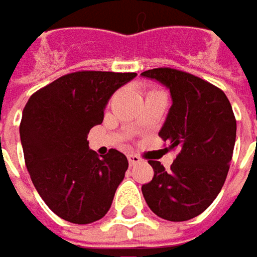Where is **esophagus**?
<instances>
[{"label": "esophagus", "mask_w": 257, "mask_h": 257, "mask_svg": "<svg viewBox=\"0 0 257 257\" xmlns=\"http://www.w3.org/2000/svg\"><path fill=\"white\" fill-rule=\"evenodd\" d=\"M128 162H130V165H138L142 162V158L138 155H133V154H130L128 155Z\"/></svg>", "instance_id": "1"}]
</instances>
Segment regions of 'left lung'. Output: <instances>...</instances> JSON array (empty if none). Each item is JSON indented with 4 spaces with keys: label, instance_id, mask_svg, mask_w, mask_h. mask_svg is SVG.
<instances>
[{
    "label": "left lung",
    "instance_id": "1",
    "mask_svg": "<svg viewBox=\"0 0 257 257\" xmlns=\"http://www.w3.org/2000/svg\"><path fill=\"white\" fill-rule=\"evenodd\" d=\"M143 77L164 84L173 105L159 136L178 155L165 170L149 161L154 178L142 186L151 211L167 221H187L209 208L221 192L232 158L237 122L225 93L193 74L154 68Z\"/></svg>",
    "mask_w": 257,
    "mask_h": 257
}]
</instances>
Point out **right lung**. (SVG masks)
Segmentation results:
<instances>
[{
    "label": "right lung",
    "mask_w": 257,
    "mask_h": 257,
    "mask_svg": "<svg viewBox=\"0 0 257 257\" xmlns=\"http://www.w3.org/2000/svg\"><path fill=\"white\" fill-rule=\"evenodd\" d=\"M136 73L77 71L49 83L29 98L20 140L32 183L46 206L68 222L90 224L109 211L128 168L117 149L102 158L87 135L101 124L114 92Z\"/></svg>",
    "instance_id": "1"
}]
</instances>
